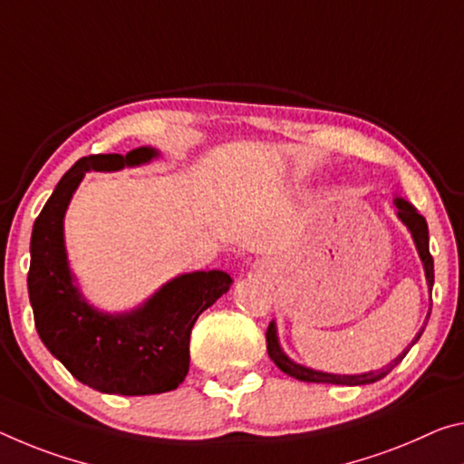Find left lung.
Here are the masks:
<instances>
[{"label":"left lung","mask_w":464,"mask_h":464,"mask_svg":"<svg viewBox=\"0 0 464 464\" xmlns=\"http://www.w3.org/2000/svg\"><path fill=\"white\" fill-rule=\"evenodd\" d=\"M394 206H396V215L402 220L404 225H407V229L413 235V241H415V247L419 252V258L423 262V270H425V278H428V286L431 291L433 286V258L430 254V233H428V223H425V218L419 215L415 210L413 204H409L407 200H402V198H394ZM430 318V314H428ZM421 328L417 333V336L413 338V343H411V347L419 341V336L423 334ZM266 351H268V357L272 362L276 363V367L281 372H285L286 376L301 380V382H318V384H343V386H362V384H372V382H378L386 376V373H391L396 365H399L404 355H407V351H402L399 357L394 359V362L388 363L386 367H382V370L376 372H367V373H357V376H341V373H326V372H318V370H310V367L305 365H299L293 362L285 355V351L281 349V344H278V336H276V324L275 322H270L268 330H266Z\"/></svg>","instance_id":"8db88e82"}]
</instances>
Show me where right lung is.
<instances>
[{
    "mask_svg": "<svg viewBox=\"0 0 464 464\" xmlns=\"http://www.w3.org/2000/svg\"><path fill=\"white\" fill-rule=\"evenodd\" d=\"M159 157L140 146L123 154L80 159L36 217L31 237V297L41 341L73 378L105 394L144 396L178 388L189 370V334L198 315L229 291L223 270L181 275L126 314H102L73 283L63 244V217L86 171H120Z\"/></svg>",
    "mask_w": 464,
    "mask_h": 464,
    "instance_id": "right-lung-1",
    "label": "right lung"
}]
</instances>
